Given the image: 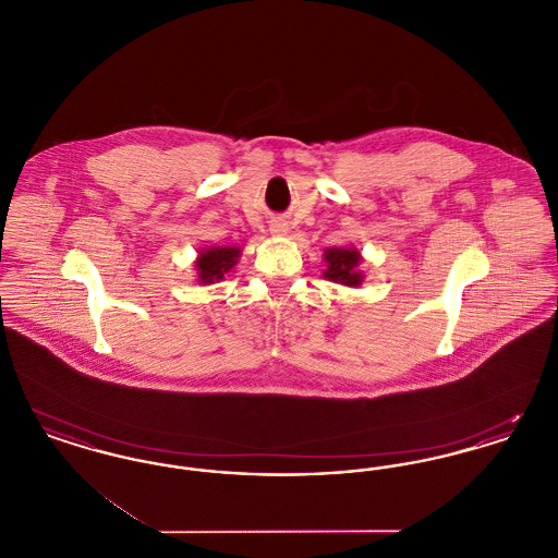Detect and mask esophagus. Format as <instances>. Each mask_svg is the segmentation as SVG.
I'll return each instance as SVG.
<instances>
[{
    "mask_svg": "<svg viewBox=\"0 0 558 558\" xmlns=\"http://www.w3.org/2000/svg\"><path fill=\"white\" fill-rule=\"evenodd\" d=\"M287 232V226L284 223H274L271 226V234H284Z\"/></svg>",
    "mask_w": 558,
    "mask_h": 558,
    "instance_id": "esophagus-1",
    "label": "esophagus"
}]
</instances>
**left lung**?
<instances>
[{"instance_id": "8db88e82", "label": "left lung", "mask_w": 558, "mask_h": 558, "mask_svg": "<svg viewBox=\"0 0 558 558\" xmlns=\"http://www.w3.org/2000/svg\"><path fill=\"white\" fill-rule=\"evenodd\" d=\"M328 269L324 276L332 282L357 287L362 282V274L357 271L360 266V253L355 248H328L324 255Z\"/></svg>"}]
</instances>
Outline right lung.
<instances>
[{
  "instance_id": "1",
  "label": "right lung",
  "mask_w": 558,
  "mask_h": 558,
  "mask_svg": "<svg viewBox=\"0 0 558 558\" xmlns=\"http://www.w3.org/2000/svg\"><path fill=\"white\" fill-rule=\"evenodd\" d=\"M239 259V248L234 246H215L205 253H201L196 267H198V278L205 284H213L226 276L232 266Z\"/></svg>"
}]
</instances>
